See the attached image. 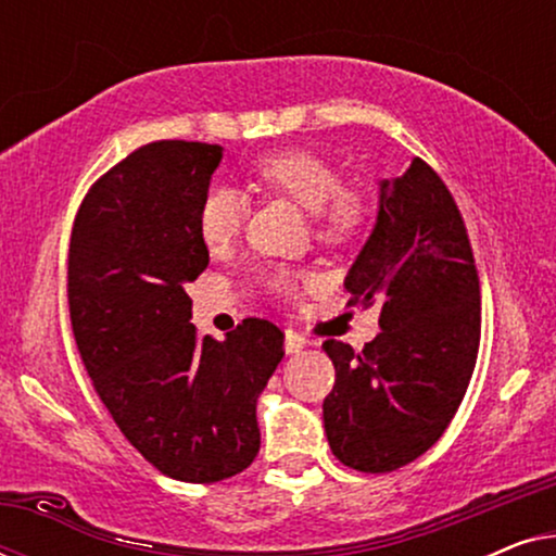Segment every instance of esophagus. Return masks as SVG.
<instances>
[{
  "mask_svg": "<svg viewBox=\"0 0 556 556\" xmlns=\"http://www.w3.org/2000/svg\"><path fill=\"white\" fill-rule=\"evenodd\" d=\"M306 346H308L306 337H301V333H295V331H286V341H283L286 354H299Z\"/></svg>",
  "mask_w": 556,
  "mask_h": 556,
  "instance_id": "34e87169",
  "label": "esophagus"
}]
</instances>
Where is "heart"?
I'll use <instances>...</instances> for the list:
<instances>
[{"mask_svg": "<svg viewBox=\"0 0 556 556\" xmlns=\"http://www.w3.org/2000/svg\"><path fill=\"white\" fill-rule=\"evenodd\" d=\"M255 177L263 187L288 197L311 212L318 235L329 242L349 240L364 225L367 210L362 197L341 189V177L333 166L314 151H273L255 164ZM245 197L232 187H215L204 194L197 215V230L210 253H219L238 238L245 223ZM278 288H291L286 276L276 278Z\"/></svg>", "mask_w": 556, "mask_h": 556, "instance_id": "heart-1", "label": "heart"}]
</instances>
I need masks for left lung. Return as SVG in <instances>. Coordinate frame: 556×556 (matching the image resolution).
Here are the masks:
<instances>
[{"instance_id":"left-lung-1","label":"left lung","mask_w":556,"mask_h":556,"mask_svg":"<svg viewBox=\"0 0 556 556\" xmlns=\"http://www.w3.org/2000/svg\"><path fill=\"white\" fill-rule=\"evenodd\" d=\"M359 306L379 303L375 341L324 349L337 384L324 428L344 466L390 473L438 443L473 375L481 291L466 225L443 179L422 159L379 181L377 219L346 273Z\"/></svg>"}]
</instances>
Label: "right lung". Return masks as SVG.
Returning a JSON list of instances; mask_svg holds the SVG:
<instances>
[{
	"label": "right lung",
	"mask_w": 556,
	"mask_h": 556,
	"mask_svg": "<svg viewBox=\"0 0 556 556\" xmlns=\"http://www.w3.org/2000/svg\"><path fill=\"white\" fill-rule=\"evenodd\" d=\"M223 147L154 141L90 189L75 217L67 303L78 352L128 443L164 476L215 483L261 451L255 405L283 331L245 318L200 339L187 283L207 268L197 215Z\"/></svg>",
	"instance_id": "1"
}]
</instances>
